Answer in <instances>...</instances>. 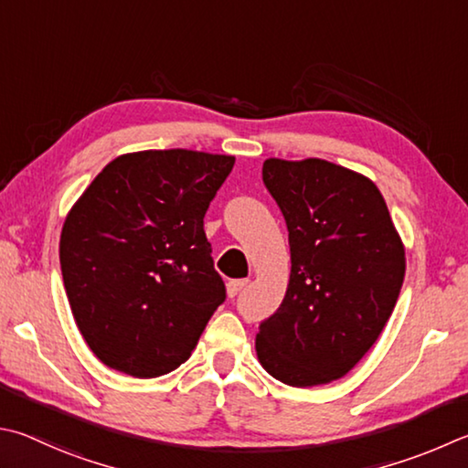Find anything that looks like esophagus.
<instances>
[{"label":"esophagus","instance_id":"obj_1","mask_svg":"<svg viewBox=\"0 0 468 468\" xmlns=\"http://www.w3.org/2000/svg\"><path fill=\"white\" fill-rule=\"evenodd\" d=\"M248 284H250V280H248V278H241V280H229V282H227V294L231 296V299H233V296L239 294V292L243 291V288L248 286Z\"/></svg>","mask_w":468,"mask_h":468}]
</instances>
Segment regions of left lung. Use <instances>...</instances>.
Wrapping results in <instances>:
<instances>
[{"mask_svg": "<svg viewBox=\"0 0 468 468\" xmlns=\"http://www.w3.org/2000/svg\"><path fill=\"white\" fill-rule=\"evenodd\" d=\"M261 177L282 210L291 280L260 323L258 360L291 387L347 375L377 342L401 292L405 250L368 177L325 159H266Z\"/></svg>", "mask_w": 468, "mask_h": 468, "instance_id": "obj_1", "label": "left lung"}]
</instances>
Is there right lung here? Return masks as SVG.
<instances>
[{
    "label": "right lung",
    "instance_id": "1",
    "mask_svg": "<svg viewBox=\"0 0 468 468\" xmlns=\"http://www.w3.org/2000/svg\"><path fill=\"white\" fill-rule=\"evenodd\" d=\"M233 164L188 149L126 153L67 215L58 245L67 299L106 367L153 378L190 358L227 296L205 215Z\"/></svg>",
    "mask_w": 468,
    "mask_h": 468
}]
</instances>
